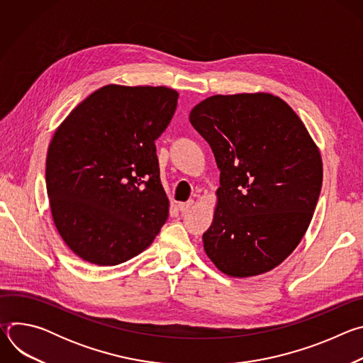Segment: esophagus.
<instances>
[{
	"mask_svg": "<svg viewBox=\"0 0 363 363\" xmlns=\"http://www.w3.org/2000/svg\"><path fill=\"white\" fill-rule=\"evenodd\" d=\"M194 203H195L194 199H189V201H186V202H179V203H178V208H179L181 213H186V211H189V210L192 208Z\"/></svg>",
	"mask_w": 363,
	"mask_h": 363,
	"instance_id": "obj_1",
	"label": "esophagus"
}]
</instances>
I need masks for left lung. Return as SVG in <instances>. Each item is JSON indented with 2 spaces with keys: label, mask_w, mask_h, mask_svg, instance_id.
<instances>
[{
  "label": "left lung",
  "mask_w": 363,
  "mask_h": 363,
  "mask_svg": "<svg viewBox=\"0 0 363 363\" xmlns=\"http://www.w3.org/2000/svg\"><path fill=\"white\" fill-rule=\"evenodd\" d=\"M189 122L210 143L221 171L214 220L202 235L206 255L237 279L276 269L312 221L323 181L318 145L272 93L206 97Z\"/></svg>",
  "instance_id": "1"
}]
</instances>
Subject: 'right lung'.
<instances>
[{"instance_id":"obj_1","label":"right lung","mask_w":363,"mask_h":363,"mask_svg":"<svg viewBox=\"0 0 363 363\" xmlns=\"http://www.w3.org/2000/svg\"><path fill=\"white\" fill-rule=\"evenodd\" d=\"M178 91L108 84L66 116L50 140L45 182L51 217L82 260L116 266L146 250L169 214L157 140Z\"/></svg>"}]
</instances>
